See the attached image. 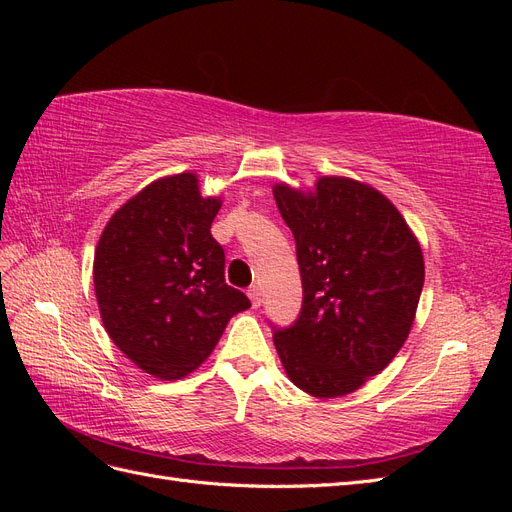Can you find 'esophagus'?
Segmentation results:
<instances>
[{"instance_id": "34e87169", "label": "esophagus", "mask_w": 512, "mask_h": 512, "mask_svg": "<svg viewBox=\"0 0 512 512\" xmlns=\"http://www.w3.org/2000/svg\"><path fill=\"white\" fill-rule=\"evenodd\" d=\"M247 297H250V301H252L254 307H260V303H262V292H260L258 286H252L250 290H247Z\"/></svg>"}]
</instances>
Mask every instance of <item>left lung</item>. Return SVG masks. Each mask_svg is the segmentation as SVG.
<instances>
[{"label": "left lung", "instance_id": "obj_1", "mask_svg": "<svg viewBox=\"0 0 512 512\" xmlns=\"http://www.w3.org/2000/svg\"><path fill=\"white\" fill-rule=\"evenodd\" d=\"M297 243L303 307L273 342L294 386L342 397L389 365L410 335L425 282L421 243L376 188L320 177L314 190L275 183Z\"/></svg>", "mask_w": 512, "mask_h": 512}]
</instances>
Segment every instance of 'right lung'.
<instances>
[{"label":"right lung","instance_id":"obj_1","mask_svg":"<svg viewBox=\"0 0 512 512\" xmlns=\"http://www.w3.org/2000/svg\"><path fill=\"white\" fill-rule=\"evenodd\" d=\"M222 207L200 196L194 173L151 181L104 226L94 288L113 344L160 380L205 363L228 320L250 299L224 282V250L211 235Z\"/></svg>","mask_w":512,"mask_h":512}]
</instances>
